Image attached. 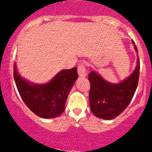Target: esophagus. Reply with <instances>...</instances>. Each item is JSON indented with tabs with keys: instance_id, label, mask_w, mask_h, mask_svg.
I'll return each mask as SVG.
<instances>
[{
	"instance_id": "34e87169",
	"label": "esophagus",
	"mask_w": 152,
	"mask_h": 152,
	"mask_svg": "<svg viewBox=\"0 0 152 152\" xmlns=\"http://www.w3.org/2000/svg\"><path fill=\"white\" fill-rule=\"evenodd\" d=\"M77 70H78V73H79V76H81V77H85V76H87L85 64L82 63L80 64V65H79Z\"/></svg>"
}]
</instances>
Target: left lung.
Returning a JSON list of instances; mask_svg holds the SVG:
<instances>
[{
	"label": "left lung",
	"instance_id": "1",
	"mask_svg": "<svg viewBox=\"0 0 152 152\" xmlns=\"http://www.w3.org/2000/svg\"><path fill=\"white\" fill-rule=\"evenodd\" d=\"M134 44L137 53V48ZM140 73V60L132 74L119 84H111L92 70L89 73L90 83L89 100L92 113L98 118L111 120L121 114L131 102L137 89Z\"/></svg>",
	"mask_w": 152,
	"mask_h": 152
}]
</instances>
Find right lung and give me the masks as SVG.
Masks as SVG:
<instances>
[{"instance_id":"obj_1","label":"right lung","mask_w":152,"mask_h":152,"mask_svg":"<svg viewBox=\"0 0 152 152\" xmlns=\"http://www.w3.org/2000/svg\"><path fill=\"white\" fill-rule=\"evenodd\" d=\"M77 78L75 67L60 71L48 83L34 85L23 79L14 65V79L21 99L34 114L43 118L58 117L63 113L67 96Z\"/></svg>"}]
</instances>
